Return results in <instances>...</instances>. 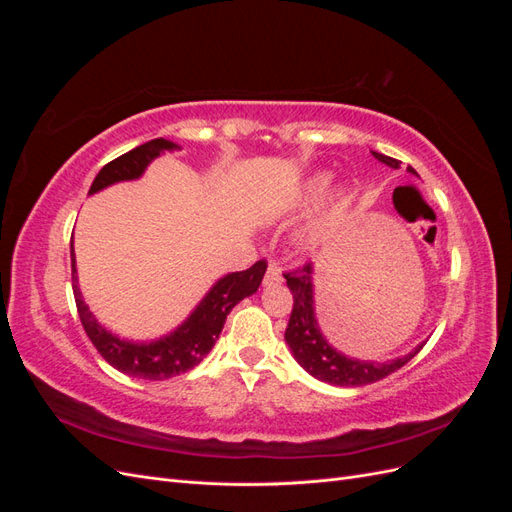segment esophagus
Instances as JSON below:
<instances>
[{"mask_svg":"<svg viewBox=\"0 0 512 512\" xmlns=\"http://www.w3.org/2000/svg\"><path fill=\"white\" fill-rule=\"evenodd\" d=\"M284 277H282V269L275 265V262H271V265L267 267V273H265V280H262V284L265 286H277L282 284Z\"/></svg>","mask_w":512,"mask_h":512,"instance_id":"obj_1","label":"esophagus"}]
</instances>
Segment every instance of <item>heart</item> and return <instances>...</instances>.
I'll use <instances>...</instances> for the list:
<instances>
[{"label":"heart","mask_w":512,"mask_h":512,"mask_svg":"<svg viewBox=\"0 0 512 512\" xmlns=\"http://www.w3.org/2000/svg\"><path fill=\"white\" fill-rule=\"evenodd\" d=\"M327 185H329V175H316V177L309 179V181L305 183V190H303L301 205H303V207H312V205H316L318 200L322 198L324 190H327ZM329 222H331V213H329L327 218H324L320 224H316L312 230H307V235H305V239H303V241H305V243H314V241H318V239L322 237V232L327 230Z\"/></svg>","instance_id":"b5f03b06"}]
</instances>
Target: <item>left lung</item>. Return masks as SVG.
I'll return each instance as SVG.
<instances>
[{"label": "left lung", "instance_id": "1", "mask_svg": "<svg viewBox=\"0 0 512 512\" xmlns=\"http://www.w3.org/2000/svg\"><path fill=\"white\" fill-rule=\"evenodd\" d=\"M374 158L391 168H399L401 164L399 160L376 151H374ZM408 170L414 173L412 166H408ZM284 277L294 299L286 335H284L286 344L290 346L292 356L297 359V363L307 371V374H312L322 382H329L333 386H365L371 382H378L386 376H391L393 371L404 367L410 359H414L418 350L425 346V344L416 346L406 356H399V359L384 361V363L350 359V356L337 352L320 333L316 312H314V267L307 262V265L299 267L297 271L284 273Z\"/></svg>", "mask_w": 512, "mask_h": 512}]
</instances>
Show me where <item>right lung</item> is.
<instances>
[{
  "label": "right lung",
  "mask_w": 512,
  "mask_h": 512,
  "mask_svg": "<svg viewBox=\"0 0 512 512\" xmlns=\"http://www.w3.org/2000/svg\"><path fill=\"white\" fill-rule=\"evenodd\" d=\"M177 149L175 143L166 141V138H153V141L136 147L123 156L108 162L91 183L89 194H96L108 185L117 181H130L138 179L145 168L156 160L162 151ZM70 258H72V290L76 309H79V318L83 322V329L91 344L102 354V359L119 369L121 374H128L132 378L143 380H166L179 374H185L192 367H196L205 356L211 352L215 339L220 337L226 316L230 309L239 301L254 294L265 277L267 262L258 260L256 265L245 271L228 273L222 280L215 282V286L207 292V297L198 303V307L190 314L181 327H177L170 335H164L156 342L134 344L119 339L111 331L100 327L94 314L89 312L85 305L81 290L76 286V260H74V247L70 245Z\"/></svg>",
  "instance_id": "obj_1"
}]
</instances>
